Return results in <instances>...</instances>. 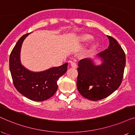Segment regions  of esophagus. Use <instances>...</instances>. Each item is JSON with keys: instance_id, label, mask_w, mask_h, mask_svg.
<instances>
[{"instance_id": "1", "label": "esophagus", "mask_w": 135, "mask_h": 135, "mask_svg": "<svg viewBox=\"0 0 135 135\" xmlns=\"http://www.w3.org/2000/svg\"><path fill=\"white\" fill-rule=\"evenodd\" d=\"M70 63H71V66L73 68H77V64H76V62H73V61H70Z\"/></svg>"}]
</instances>
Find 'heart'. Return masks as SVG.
I'll return each mask as SVG.
<instances>
[{"label": "heart", "instance_id": "obj_1", "mask_svg": "<svg viewBox=\"0 0 135 135\" xmlns=\"http://www.w3.org/2000/svg\"><path fill=\"white\" fill-rule=\"evenodd\" d=\"M91 39H92V37L91 36H90V35H84L82 38V40L83 41L85 42H89L90 40Z\"/></svg>", "mask_w": 135, "mask_h": 135}]
</instances>
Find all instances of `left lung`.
<instances>
[{"instance_id": "left-lung-1", "label": "left lung", "mask_w": 135, "mask_h": 135, "mask_svg": "<svg viewBox=\"0 0 135 135\" xmlns=\"http://www.w3.org/2000/svg\"><path fill=\"white\" fill-rule=\"evenodd\" d=\"M109 45L97 55L100 65L91 59L79 61L77 87L86 99L98 101L109 97L120 85L126 63L124 51L115 38L108 36Z\"/></svg>"}]
</instances>
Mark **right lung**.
Here are the masks:
<instances>
[{
	"instance_id": "1",
	"label": "right lung",
	"mask_w": 135,
	"mask_h": 135,
	"mask_svg": "<svg viewBox=\"0 0 135 135\" xmlns=\"http://www.w3.org/2000/svg\"><path fill=\"white\" fill-rule=\"evenodd\" d=\"M29 34L22 36L12 50L9 58L10 71L15 87L20 93L31 100L43 101L56 93L57 80L67 71L68 64L42 72H32L25 68L20 61V51L24 40Z\"/></svg>"
}]
</instances>
